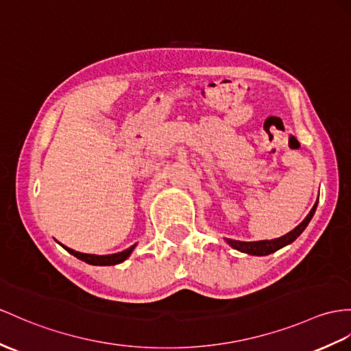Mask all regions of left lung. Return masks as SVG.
Segmentation results:
<instances>
[{"label":"left lung","instance_id":"8db88e82","mask_svg":"<svg viewBox=\"0 0 351 351\" xmlns=\"http://www.w3.org/2000/svg\"><path fill=\"white\" fill-rule=\"evenodd\" d=\"M315 207H317V204L314 205L313 210L310 211V215L305 217V220L302 223H299L293 230H290L289 234L276 238V240H263V241H253V243H245V241H237V240H229V238H223V240L232 247V249L241 252V253H247V254H252V256H268L271 253H274L280 249H283V247L292 244L296 238L304 232V229L306 228V225L310 223L311 217L314 216V211Z\"/></svg>","mask_w":351,"mask_h":351}]
</instances>
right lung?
Instances as JSON below:
<instances>
[{
	"mask_svg": "<svg viewBox=\"0 0 351 351\" xmlns=\"http://www.w3.org/2000/svg\"><path fill=\"white\" fill-rule=\"evenodd\" d=\"M61 245L64 247V249H65L68 253H71L73 256H75L77 259H80V261L86 262V263H90V265H99V267H107V265H117V263H121V262L126 261L128 258H130V254L132 253V250L135 249L136 244L131 245L130 249H126V250H123V252L113 253V254H106V256L79 253V252H74V250H71V249H68V247L64 245V244H61Z\"/></svg>",
	"mask_w": 351,
	"mask_h": 351,
	"instance_id": "obj_1",
	"label": "right lung"
}]
</instances>
